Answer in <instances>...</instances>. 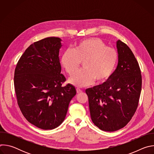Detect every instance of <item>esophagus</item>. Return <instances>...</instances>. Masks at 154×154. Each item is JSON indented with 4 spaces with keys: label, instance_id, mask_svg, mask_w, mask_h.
I'll return each mask as SVG.
<instances>
[{
    "label": "esophagus",
    "instance_id": "34e87169",
    "mask_svg": "<svg viewBox=\"0 0 154 154\" xmlns=\"http://www.w3.org/2000/svg\"><path fill=\"white\" fill-rule=\"evenodd\" d=\"M76 91H77V93H80L82 92V91L80 88H76Z\"/></svg>",
    "mask_w": 154,
    "mask_h": 154
}]
</instances>
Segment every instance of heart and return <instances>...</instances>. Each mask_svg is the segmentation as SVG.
<instances>
[{
    "label": "heart",
    "instance_id": "heart-1",
    "mask_svg": "<svg viewBox=\"0 0 154 154\" xmlns=\"http://www.w3.org/2000/svg\"><path fill=\"white\" fill-rule=\"evenodd\" d=\"M118 60L117 51L96 38L80 41L74 51L66 50L60 58L61 66L69 74H73L83 61V68L69 79V83L77 86L91 85L94 80L97 83L106 80L114 72Z\"/></svg>",
    "mask_w": 154,
    "mask_h": 154
}]
</instances>
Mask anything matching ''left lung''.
<instances>
[{
	"label": "left lung",
	"instance_id": "left-lung-1",
	"mask_svg": "<svg viewBox=\"0 0 154 154\" xmlns=\"http://www.w3.org/2000/svg\"><path fill=\"white\" fill-rule=\"evenodd\" d=\"M116 48V70L106 82L85 91L93 122L106 131H116L128 124L137 110L141 91V71L132 51L120 40Z\"/></svg>",
	"mask_w": 154,
	"mask_h": 154
}]
</instances>
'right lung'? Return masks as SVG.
Masks as SVG:
<instances>
[{
	"label": "right lung",
	"mask_w": 154,
	"mask_h": 154,
	"mask_svg": "<svg viewBox=\"0 0 154 154\" xmlns=\"http://www.w3.org/2000/svg\"><path fill=\"white\" fill-rule=\"evenodd\" d=\"M61 39L49 37L31 45L19 59L14 85L17 103L26 119L43 130H52L64 120L75 87L61 86L59 51Z\"/></svg>",
	"instance_id": "obj_1"
}]
</instances>
